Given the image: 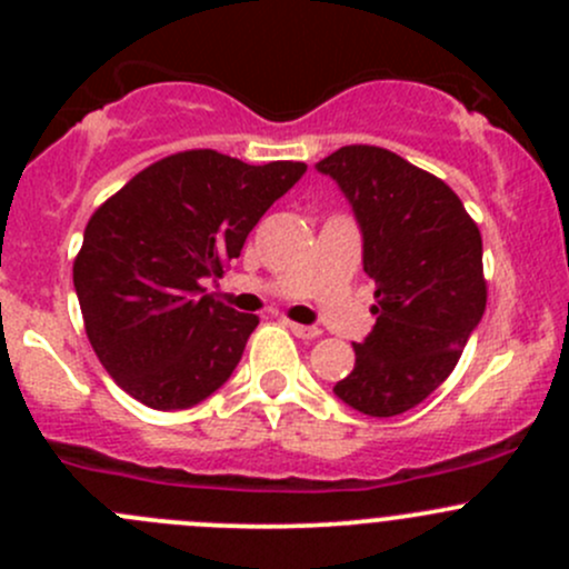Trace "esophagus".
Segmentation results:
<instances>
[{"instance_id":"34e87169","label":"esophagus","mask_w":569,"mask_h":569,"mask_svg":"<svg viewBox=\"0 0 569 569\" xmlns=\"http://www.w3.org/2000/svg\"><path fill=\"white\" fill-rule=\"evenodd\" d=\"M286 327H289L297 338H317L319 336V327H306V325H297V321H286Z\"/></svg>"}]
</instances>
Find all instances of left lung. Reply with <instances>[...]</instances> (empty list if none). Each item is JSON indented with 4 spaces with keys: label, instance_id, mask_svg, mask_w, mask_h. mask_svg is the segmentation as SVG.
I'll return each instance as SVG.
<instances>
[{
    "label": "left lung",
    "instance_id": "1",
    "mask_svg": "<svg viewBox=\"0 0 569 569\" xmlns=\"http://www.w3.org/2000/svg\"><path fill=\"white\" fill-rule=\"evenodd\" d=\"M349 200L375 280L377 321L332 393L391 418L455 371L487 306L481 233L449 183L377 146H343L317 164Z\"/></svg>",
    "mask_w": 569,
    "mask_h": 569
}]
</instances>
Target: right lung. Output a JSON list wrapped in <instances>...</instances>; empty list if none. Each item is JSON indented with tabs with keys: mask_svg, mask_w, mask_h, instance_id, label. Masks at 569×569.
Wrapping results in <instances>:
<instances>
[{
	"mask_svg": "<svg viewBox=\"0 0 569 569\" xmlns=\"http://www.w3.org/2000/svg\"><path fill=\"white\" fill-rule=\"evenodd\" d=\"M306 162L244 164L209 151L164 157L96 209L73 289L101 366L153 410H187L242 360L258 317L206 295Z\"/></svg>",
	"mask_w": 569,
	"mask_h": 569,
	"instance_id": "add662e5",
	"label": "right lung"
}]
</instances>
